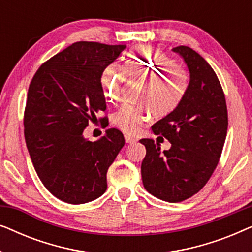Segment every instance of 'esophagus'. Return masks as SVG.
Instances as JSON below:
<instances>
[{
    "instance_id": "1",
    "label": "esophagus",
    "mask_w": 252,
    "mask_h": 252,
    "mask_svg": "<svg viewBox=\"0 0 252 252\" xmlns=\"http://www.w3.org/2000/svg\"><path fill=\"white\" fill-rule=\"evenodd\" d=\"M125 141H126L127 143H135L136 141H137V139H135V137L129 136V135H125Z\"/></svg>"
}]
</instances>
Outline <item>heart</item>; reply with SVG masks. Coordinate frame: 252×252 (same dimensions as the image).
I'll return each mask as SVG.
<instances>
[{"instance_id":"b5f03b06","label":"heart","mask_w":252,"mask_h":252,"mask_svg":"<svg viewBox=\"0 0 252 252\" xmlns=\"http://www.w3.org/2000/svg\"><path fill=\"white\" fill-rule=\"evenodd\" d=\"M128 74L148 80L139 98L146 105H124L113 115V124L127 134L139 133L140 127L149 120L150 112L164 117L177 109L189 82L187 70L174 60L160 51L141 47L125 61V67L112 63L103 71L101 85L108 101L119 98Z\"/></svg>"}]
</instances>
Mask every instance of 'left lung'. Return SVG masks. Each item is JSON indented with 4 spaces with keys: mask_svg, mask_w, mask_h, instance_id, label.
<instances>
[{
    "mask_svg": "<svg viewBox=\"0 0 252 252\" xmlns=\"http://www.w3.org/2000/svg\"><path fill=\"white\" fill-rule=\"evenodd\" d=\"M182 58L189 73L180 104L151 126L171 143L160 151L153 139H142L147 154L141 165L142 182L155 197L170 203L185 201L198 192L218 165L225 143L228 116L221 85L215 71L191 48L172 49Z\"/></svg>",
    "mask_w": 252,
    "mask_h": 252,
    "instance_id": "obj_1",
    "label": "left lung"
}]
</instances>
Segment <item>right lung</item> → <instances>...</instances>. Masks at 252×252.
<instances>
[{"label": "right lung", "mask_w": 252, "mask_h": 252, "mask_svg": "<svg viewBox=\"0 0 252 252\" xmlns=\"http://www.w3.org/2000/svg\"><path fill=\"white\" fill-rule=\"evenodd\" d=\"M125 44L75 42L40 66L27 94L24 127L30 157L48 190L84 204L106 190V172L125 144L117 128L91 142L84 130L106 109L101 77Z\"/></svg>", "instance_id": "obj_1"}]
</instances>
